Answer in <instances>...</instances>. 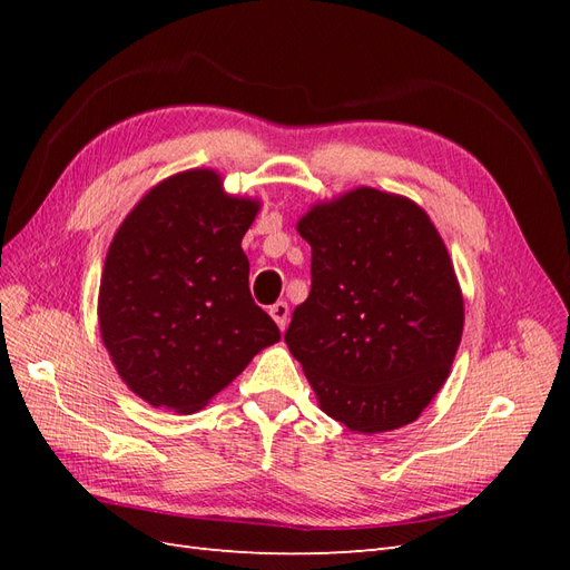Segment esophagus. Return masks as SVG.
I'll return each instance as SVG.
<instances>
[{
	"label": "esophagus",
	"mask_w": 570,
	"mask_h": 570,
	"mask_svg": "<svg viewBox=\"0 0 570 570\" xmlns=\"http://www.w3.org/2000/svg\"><path fill=\"white\" fill-rule=\"evenodd\" d=\"M268 314L273 316V321H275V323H278L281 331H285V327H287V321H289V306H287L285 302H275V304L268 308Z\"/></svg>",
	"instance_id": "esophagus-1"
}]
</instances>
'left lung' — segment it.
Returning a JSON list of instances; mask_svg holds the SVG:
<instances>
[{"mask_svg":"<svg viewBox=\"0 0 570 570\" xmlns=\"http://www.w3.org/2000/svg\"><path fill=\"white\" fill-rule=\"evenodd\" d=\"M312 292L285 342L327 416L387 433L421 416L450 375L463 299L450 254L413 202L358 187L297 226Z\"/></svg>","mask_w":570,"mask_h":570,"instance_id":"8db88e82","label":"left lung"}]
</instances>
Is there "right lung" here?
<instances>
[{"instance_id": "obj_1", "label": "right lung", "mask_w": 570, "mask_h": 570, "mask_svg": "<svg viewBox=\"0 0 570 570\" xmlns=\"http://www.w3.org/2000/svg\"><path fill=\"white\" fill-rule=\"evenodd\" d=\"M256 212L214 170H185L149 189L114 235L99 331L118 375L151 406L202 409L281 340L252 299L239 247Z\"/></svg>"}]
</instances>
